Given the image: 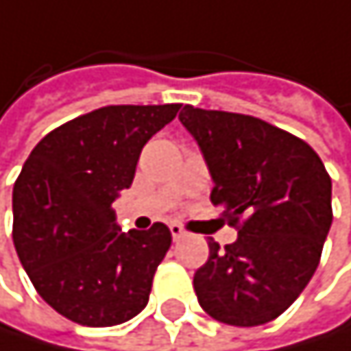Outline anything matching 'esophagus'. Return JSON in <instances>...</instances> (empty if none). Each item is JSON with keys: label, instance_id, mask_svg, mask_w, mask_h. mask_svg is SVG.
<instances>
[{"label": "esophagus", "instance_id": "1", "mask_svg": "<svg viewBox=\"0 0 351 351\" xmlns=\"http://www.w3.org/2000/svg\"><path fill=\"white\" fill-rule=\"evenodd\" d=\"M169 230H171V237H173V241H180V239H184L186 237V230L180 226V223H171L169 226Z\"/></svg>", "mask_w": 351, "mask_h": 351}]
</instances>
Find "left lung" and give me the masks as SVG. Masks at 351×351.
Segmentation results:
<instances>
[{
  "instance_id": "left-lung-1",
  "label": "left lung",
  "mask_w": 351,
  "mask_h": 351,
  "mask_svg": "<svg viewBox=\"0 0 351 351\" xmlns=\"http://www.w3.org/2000/svg\"><path fill=\"white\" fill-rule=\"evenodd\" d=\"M180 121L205 154L211 203L239 230L223 249L209 241V259L195 272L199 304L226 324H266L320 264L332 221L330 176L308 142L257 117L186 104Z\"/></svg>"
}]
</instances>
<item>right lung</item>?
Masks as SVG:
<instances>
[{
    "instance_id": "obj_1",
    "label": "right lung",
    "mask_w": 351,
    "mask_h": 351,
    "mask_svg": "<svg viewBox=\"0 0 351 351\" xmlns=\"http://www.w3.org/2000/svg\"><path fill=\"white\" fill-rule=\"evenodd\" d=\"M180 106H102L51 130L25 161L12 195L14 247L41 300L64 318L114 326L146 308L171 232L161 221L121 232L112 201Z\"/></svg>"
}]
</instances>
